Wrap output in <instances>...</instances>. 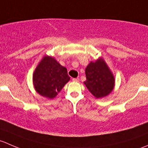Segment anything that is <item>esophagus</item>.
I'll return each instance as SVG.
<instances>
[{
    "label": "esophagus",
    "instance_id": "esophagus-1",
    "mask_svg": "<svg viewBox=\"0 0 148 148\" xmlns=\"http://www.w3.org/2000/svg\"><path fill=\"white\" fill-rule=\"evenodd\" d=\"M79 78H73L72 79V81L73 82H79Z\"/></svg>",
    "mask_w": 148,
    "mask_h": 148
}]
</instances>
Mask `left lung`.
Returning <instances> with one entry per match:
<instances>
[{"label": "left lung", "mask_w": 148, "mask_h": 148, "mask_svg": "<svg viewBox=\"0 0 148 148\" xmlns=\"http://www.w3.org/2000/svg\"><path fill=\"white\" fill-rule=\"evenodd\" d=\"M85 74L86 80L84 83L95 97H104L112 91L114 77L102 59L90 62L85 69Z\"/></svg>", "instance_id": "left-lung-1"}]
</instances>
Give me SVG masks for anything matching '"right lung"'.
I'll return each instance as SVG.
<instances>
[{"mask_svg": "<svg viewBox=\"0 0 148 148\" xmlns=\"http://www.w3.org/2000/svg\"><path fill=\"white\" fill-rule=\"evenodd\" d=\"M67 70L51 56H44L33 76L34 87L39 95L53 99L69 81Z\"/></svg>", "mask_w": 148, "mask_h": 148, "instance_id": "obj_1", "label": "right lung"}]
</instances>
